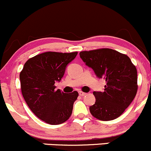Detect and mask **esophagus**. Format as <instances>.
Listing matches in <instances>:
<instances>
[{
  "label": "esophagus",
  "mask_w": 151,
  "mask_h": 151,
  "mask_svg": "<svg viewBox=\"0 0 151 151\" xmlns=\"http://www.w3.org/2000/svg\"><path fill=\"white\" fill-rule=\"evenodd\" d=\"M78 93H79V95L81 96H85L86 94V93H84V92H83V91H79Z\"/></svg>",
  "instance_id": "esophagus-1"
}]
</instances>
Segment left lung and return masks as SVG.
Returning a JSON list of instances; mask_svg holds the SVG:
<instances>
[{"label":"left lung","mask_w":151,"mask_h":151,"mask_svg":"<svg viewBox=\"0 0 151 151\" xmlns=\"http://www.w3.org/2000/svg\"><path fill=\"white\" fill-rule=\"evenodd\" d=\"M79 55L96 76L106 82L104 91H93L96 102L89 107L91 114L102 121L119 117L137 93L135 66L126 55L109 48L83 51Z\"/></svg>","instance_id":"left-lung-1"}]
</instances>
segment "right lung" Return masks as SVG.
Returning a JSON list of instances; mask_svg holds the SVG:
<instances>
[{"label":"right lung","mask_w":151,"mask_h":151,"mask_svg":"<svg viewBox=\"0 0 151 151\" xmlns=\"http://www.w3.org/2000/svg\"><path fill=\"white\" fill-rule=\"evenodd\" d=\"M47 52L30 58L20 73L21 89L32 112L50 124H60L69 119L78 93L55 90V83L63 77L66 67L77 55Z\"/></svg>","instance_id":"right-lung-1"}]
</instances>
